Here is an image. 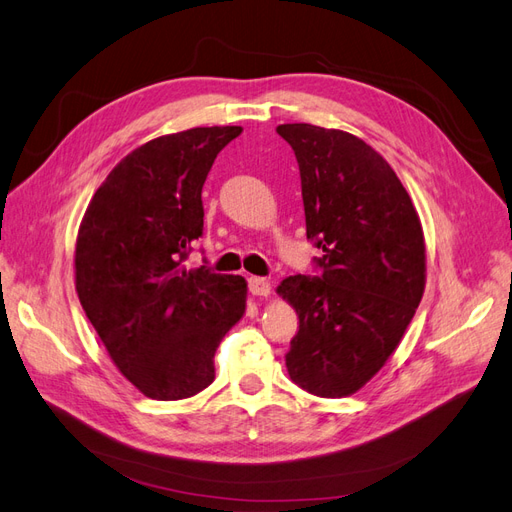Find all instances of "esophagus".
<instances>
[{"label":"esophagus","instance_id":"esophagus-1","mask_svg":"<svg viewBox=\"0 0 512 512\" xmlns=\"http://www.w3.org/2000/svg\"><path fill=\"white\" fill-rule=\"evenodd\" d=\"M247 286H250V292L254 297H269L271 294V282L265 280V277H250Z\"/></svg>","mask_w":512,"mask_h":512}]
</instances>
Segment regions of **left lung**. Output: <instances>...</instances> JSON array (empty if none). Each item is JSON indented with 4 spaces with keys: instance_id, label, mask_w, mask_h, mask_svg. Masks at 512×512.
Instances as JSON below:
<instances>
[{
    "instance_id": "8db88e82",
    "label": "left lung",
    "mask_w": 512,
    "mask_h": 512,
    "mask_svg": "<svg viewBox=\"0 0 512 512\" xmlns=\"http://www.w3.org/2000/svg\"><path fill=\"white\" fill-rule=\"evenodd\" d=\"M299 162L307 239L320 275L277 286L297 309L290 380L318 397H348L399 346L423 299L425 237L412 200L376 149L342 130L284 123Z\"/></svg>"
}]
</instances>
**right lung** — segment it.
<instances>
[{"mask_svg":"<svg viewBox=\"0 0 512 512\" xmlns=\"http://www.w3.org/2000/svg\"><path fill=\"white\" fill-rule=\"evenodd\" d=\"M239 126L166 134L123 158L96 190L76 237V292L113 363L151 399L213 382V356L245 312L241 275L185 269L203 237V185Z\"/></svg>","mask_w":512,"mask_h":512,"instance_id":"1","label":"right lung"}]
</instances>
